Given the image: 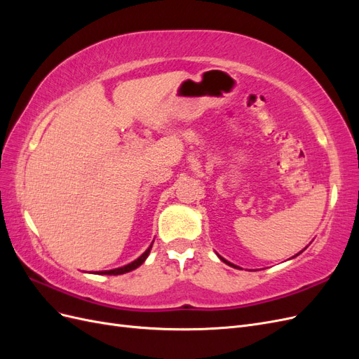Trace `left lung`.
Segmentation results:
<instances>
[{
    "instance_id": "left-lung-1",
    "label": "left lung",
    "mask_w": 359,
    "mask_h": 359,
    "mask_svg": "<svg viewBox=\"0 0 359 359\" xmlns=\"http://www.w3.org/2000/svg\"><path fill=\"white\" fill-rule=\"evenodd\" d=\"M220 259H222V260H223V262H224V264H227V265H231V266H235V265H232V264H231V262H227V260H226V259H223V257H222V256H220ZM235 268H236V266H235Z\"/></svg>"
}]
</instances>
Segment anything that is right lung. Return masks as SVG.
I'll list each match as a JSON object with an SVG mask.
<instances>
[{
	"instance_id": "right-lung-1",
	"label": "right lung",
	"mask_w": 359,
	"mask_h": 359,
	"mask_svg": "<svg viewBox=\"0 0 359 359\" xmlns=\"http://www.w3.org/2000/svg\"><path fill=\"white\" fill-rule=\"evenodd\" d=\"M151 247H153V244H151V245L148 247V250H147V252H145L142 256L137 257L136 260H133L132 264H128V265H126V266H121V268H116V269H109V271H99V274H106V276H119V274H126V273H130V271L136 269L137 266H140V265H142V264L145 262V259L148 257V255H149V252H151Z\"/></svg>"
}]
</instances>
